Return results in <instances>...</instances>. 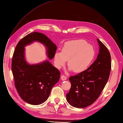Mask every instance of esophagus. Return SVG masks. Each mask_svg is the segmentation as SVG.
<instances>
[{"instance_id":"esophagus-1","label":"esophagus","mask_w":123,"mask_h":123,"mask_svg":"<svg viewBox=\"0 0 123 123\" xmlns=\"http://www.w3.org/2000/svg\"><path fill=\"white\" fill-rule=\"evenodd\" d=\"M61 79L62 80L64 81V80H67V77L66 76H65L64 75H62V76H61Z\"/></svg>"}]
</instances>
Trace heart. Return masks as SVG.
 <instances>
[{
    "mask_svg": "<svg viewBox=\"0 0 123 123\" xmlns=\"http://www.w3.org/2000/svg\"><path fill=\"white\" fill-rule=\"evenodd\" d=\"M95 56L92 45L84 40H74L65 43L61 52L54 56V62L57 68L64 66L66 61L69 70L76 73L84 72L92 64Z\"/></svg>",
    "mask_w": 123,
    "mask_h": 123,
    "instance_id": "heart-1",
    "label": "heart"
}]
</instances>
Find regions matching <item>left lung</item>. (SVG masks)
<instances>
[{
    "mask_svg": "<svg viewBox=\"0 0 123 123\" xmlns=\"http://www.w3.org/2000/svg\"><path fill=\"white\" fill-rule=\"evenodd\" d=\"M97 59L85 71L69 80L71 88L66 100L74 107L85 108L93 104L100 96L107 82L111 71V56L107 48L99 39Z\"/></svg>",
    "mask_w": 123,
    "mask_h": 123,
    "instance_id": "obj_1",
    "label": "left lung"
}]
</instances>
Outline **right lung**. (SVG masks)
<instances>
[{
	"mask_svg": "<svg viewBox=\"0 0 123 123\" xmlns=\"http://www.w3.org/2000/svg\"><path fill=\"white\" fill-rule=\"evenodd\" d=\"M34 42L45 46L47 57L50 60L54 57L56 45L44 34L31 33L21 39L16 47L12 71L20 97L27 103L37 105L49 98L51 89L59 81L60 73L48 60L35 64H30L26 61L25 47Z\"/></svg>",
	"mask_w": 123,
	"mask_h": 123,
	"instance_id": "obj_1",
	"label": "right lung"
}]
</instances>
